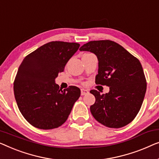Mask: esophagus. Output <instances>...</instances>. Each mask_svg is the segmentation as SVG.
Returning a JSON list of instances; mask_svg holds the SVG:
<instances>
[{
	"label": "esophagus",
	"instance_id": "1",
	"mask_svg": "<svg viewBox=\"0 0 159 159\" xmlns=\"http://www.w3.org/2000/svg\"><path fill=\"white\" fill-rule=\"evenodd\" d=\"M87 93H89V91L86 90V89H82L81 90H80V94L82 96L84 95H86Z\"/></svg>",
	"mask_w": 159,
	"mask_h": 159
}]
</instances>
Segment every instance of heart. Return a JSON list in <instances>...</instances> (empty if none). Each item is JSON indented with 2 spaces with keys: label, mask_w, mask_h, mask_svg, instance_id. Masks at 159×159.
<instances>
[{
  "label": "heart",
  "mask_w": 159,
  "mask_h": 159,
  "mask_svg": "<svg viewBox=\"0 0 159 159\" xmlns=\"http://www.w3.org/2000/svg\"><path fill=\"white\" fill-rule=\"evenodd\" d=\"M86 54H91V53H86Z\"/></svg>",
  "instance_id": "1"
}]
</instances>
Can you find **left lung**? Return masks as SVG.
<instances>
[{
    "label": "left lung",
    "instance_id": "8db88e82",
    "mask_svg": "<svg viewBox=\"0 0 159 159\" xmlns=\"http://www.w3.org/2000/svg\"><path fill=\"white\" fill-rule=\"evenodd\" d=\"M79 50L97 55L99 70L95 83L109 87V92L105 94L94 89L90 91L96 99L90 107L91 115L99 123L111 128L130 123L139 112L147 87L139 60L108 39L89 42Z\"/></svg>",
    "mask_w": 159,
    "mask_h": 159
}]
</instances>
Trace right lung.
Instances as JSON below:
<instances>
[{"mask_svg": "<svg viewBox=\"0 0 159 159\" xmlns=\"http://www.w3.org/2000/svg\"><path fill=\"white\" fill-rule=\"evenodd\" d=\"M79 47L75 42H48L26 55L20 65L13 91L19 111L32 126L54 129L68 119L80 90L74 86L62 90L55 79Z\"/></svg>", "mask_w": 159, "mask_h": 159, "instance_id": "right-lung-1", "label": "right lung"}]
</instances>
